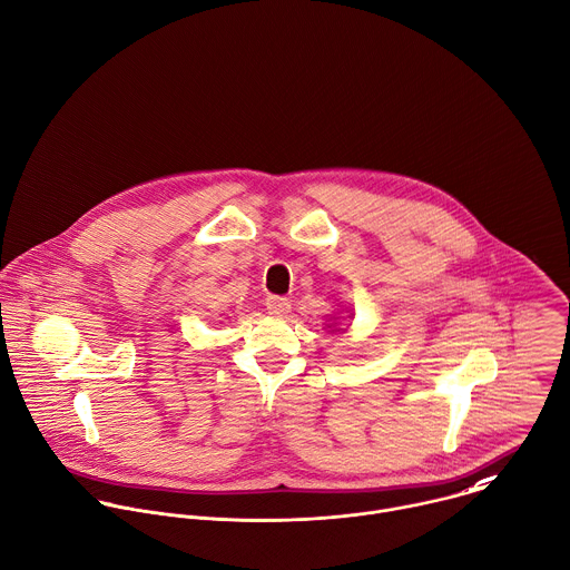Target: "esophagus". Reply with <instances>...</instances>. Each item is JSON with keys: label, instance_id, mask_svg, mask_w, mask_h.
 Here are the masks:
<instances>
[{"label": "esophagus", "instance_id": "1", "mask_svg": "<svg viewBox=\"0 0 570 570\" xmlns=\"http://www.w3.org/2000/svg\"><path fill=\"white\" fill-rule=\"evenodd\" d=\"M265 307H267V312L274 314V316H285L292 305H289V301L283 298V296H269V298L265 301Z\"/></svg>", "mask_w": 570, "mask_h": 570}]
</instances>
